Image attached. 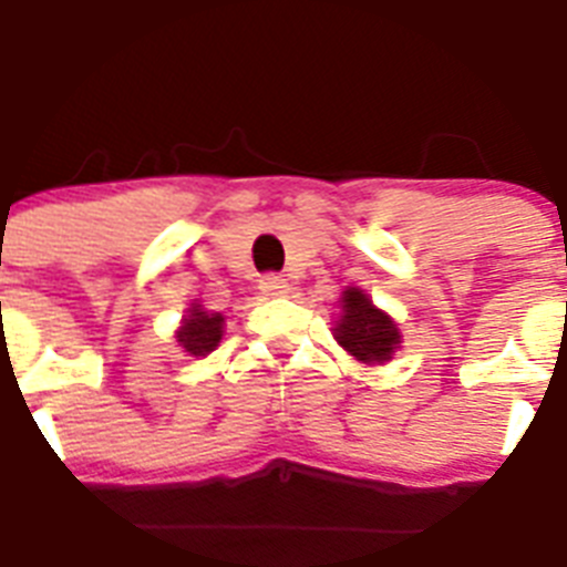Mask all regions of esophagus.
I'll list each match as a JSON object with an SVG mask.
<instances>
[{
	"label": "esophagus",
	"mask_w": 567,
	"mask_h": 567,
	"mask_svg": "<svg viewBox=\"0 0 567 567\" xmlns=\"http://www.w3.org/2000/svg\"><path fill=\"white\" fill-rule=\"evenodd\" d=\"M260 289L266 292V296H287L289 284L284 275H262Z\"/></svg>",
	"instance_id": "34e87169"
}]
</instances>
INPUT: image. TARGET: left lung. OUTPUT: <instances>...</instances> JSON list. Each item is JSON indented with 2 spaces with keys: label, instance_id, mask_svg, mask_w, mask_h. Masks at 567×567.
Returning <instances> with one entry per match:
<instances>
[{
  "label": "left lung",
  "instance_id": "1",
  "mask_svg": "<svg viewBox=\"0 0 567 567\" xmlns=\"http://www.w3.org/2000/svg\"><path fill=\"white\" fill-rule=\"evenodd\" d=\"M337 340L346 352L363 363H384L399 346V331L390 316H384L361 289L343 292V316L337 322Z\"/></svg>",
  "mask_w": 567,
  "mask_h": 567
}]
</instances>
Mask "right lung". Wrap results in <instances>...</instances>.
<instances>
[{
    "mask_svg": "<svg viewBox=\"0 0 567 567\" xmlns=\"http://www.w3.org/2000/svg\"><path fill=\"white\" fill-rule=\"evenodd\" d=\"M221 313H206V310H200V305H195L188 310L186 324L177 331L179 346L192 354H209L221 340Z\"/></svg>",
    "mask_w": 567,
    "mask_h": 567,
    "instance_id": "add662e5",
    "label": "right lung"
}]
</instances>
